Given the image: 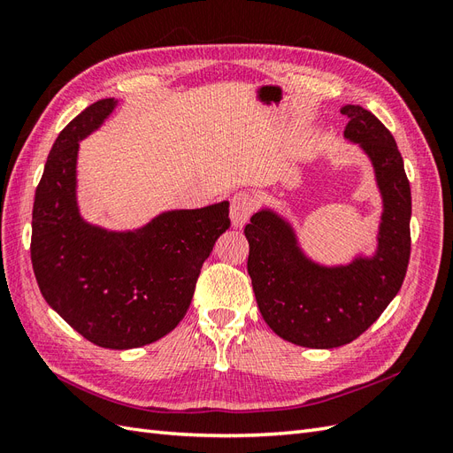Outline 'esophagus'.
<instances>
[{"label": "esophagus", "instance_id": "esophagus-1", "mask_svg": "<svg viewBox=\"0 0 453 453\" xmlns=\"http://www.w3.org/2000/svg\"><path fill=\"white\" fill-rule=\"evenodd\" d=\"M255 208V200L250 193H238L230 198V223L234 228H242L250 221Z\"/></svg>", "mask_w": 453, "mask_h": 453}]
</instances>
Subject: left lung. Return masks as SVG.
<instances>
[{
    "mask_svg": "<svg viewBox=\"0 0 453 453\" xmlns=\"http://www.w3.org/2000/svg\"><path fill=\"white\" fill-rule=\"evenodd\" d=\"M340 111L349 119L344 138L368 158L381 198L374 251L340 265L318 263L304 251L295 225L270 205L253 213L243 230L260 315L280 338L313 349L361 336L399 293L410 258L412 195L395 138L361 105Z\"/></svg>",
    "mask_w": 453,
    "mask_h": 453,
    "instance_id": "1",
    "label": "left lung"
}]
</instances>
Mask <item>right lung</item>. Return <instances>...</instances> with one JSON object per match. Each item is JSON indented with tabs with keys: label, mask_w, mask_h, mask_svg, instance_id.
<instances>
[{
	"label": "right lung",
	"mask_w": 453,
	"mask_h": 453,
	"mask_svg": "<svg viewBox=\"0 0 453 453\" xmlns=\"http://www.w3.org/2000/svg\"><path fill=\"white\" fill-rule=\"evenodd\" d=\"M119 100L88 105L54 142L32 213V265L47 304L92 344L132 349L166 336L190 306L203 260L230 226L228 200L166 210L132 230L81 215L79 142L111 117Z\"/></svg>",
	"instance_id": "1"
}]
</instances>
